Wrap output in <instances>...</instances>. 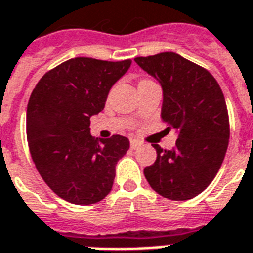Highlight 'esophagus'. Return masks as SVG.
Here are the masks:
<instances>
[{"instance_id": "esophagus-1", "label": "esophagus", "mask_w": 253, "mask_h": 253, "mask_svg": "<svg viewBox=\"0 0 253 253\" xmlns=\"http://www.w3.org/2000/svg\"><path fill=\"white\" fill-rule=\"evenodd\" d=\"M130 146L132 150H136V148H139V147H142V143L139 142V140H135V139H132L130 142Z\"/></svg>"}]
</instances>
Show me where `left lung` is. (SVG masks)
<instances>
[{
    "label": "left lung",
    "instance_id": "1",
    "mask_svg": "<svg viewBox=\"0 0 253 253\" xmlns=\"http://www.w3.org/2000/svg\"><path fill=\"white\" fill-rule=\"evenodd\" d=\"M136 64L163 87L162 119L167 131H177L172 150H156V160L144 168L148 184L168 200L198 196L223 163L230 139L224 95L208 69L174 52L135 57Z\"/></svg>",
    "mask_w": 253,
    "mask_h": 253
}]
</instances>
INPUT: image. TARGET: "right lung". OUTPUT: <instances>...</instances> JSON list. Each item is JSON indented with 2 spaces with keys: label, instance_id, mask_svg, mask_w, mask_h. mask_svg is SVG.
<instances>
[{
  "label": "right lung",
  "instance_id": "obj_1",
  "mask_svg": "<svg viewBox=\"0 0 253 253\" xmlns=\"http://www.w3.org/2000/svg\"><path fill=\"white\" fill-rule=\"evenodd\" d=\"M131 60L75 57L42 77L30 95L27 142L38 172L53 193L76 205L97 204L110 193L115 166L128 139L90 135V117L103 110L111 86Z\"/></svg>",
  "mask_w": 253,
  "mask_h": 253
}]
</instances>
